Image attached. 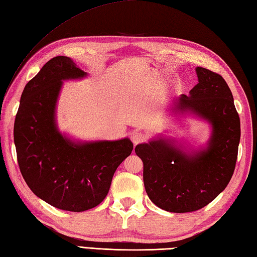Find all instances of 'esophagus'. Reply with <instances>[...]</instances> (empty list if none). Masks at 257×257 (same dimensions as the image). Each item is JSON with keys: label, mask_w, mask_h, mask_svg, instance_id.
<instances>
[{"label": "esophagus", "mask_w": 257, "mask_h": 257, "mask_svg": "<svg viewBox=\"0 0 257 257\" xmlns=\"http://www.w3.org/2000/svg\"><path fill=\"white\" fill-rule=\"evenodd\" d=\"M147 139V135L144 132H135L132 135V142L134 143V145H138L140 143H144L145 140Z\"/></svg>", "instance_id": "obj_1"}]
</instances>
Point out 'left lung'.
I'll use <instances>...</instances> for the list:
<instances>
[{"mask_svg":"<svg viewBox=\"0 0 257 257\" xmlns=\"http://www.w3.org/2000/svg\"><path fill=\"white\" fill-rule=\"evenodd\" d=\"M198 83L174 101L175 113H193L212 124L207 147L184 150L159 137L137 145L144 163V184L150 200L172 213L195 212L217 197L234 174L240 121L233 94L222 75L196 68Z\"/></svg>","mask_w":257,"mask_h":257,"instance_id":"left-lung-1","label":"left lung"}]
</instances>
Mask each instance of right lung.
<instances>
[{
  "mask_svg": "<svg viewBox=\"0 0 257 257\" xmlns=\"http://www.w3.org/2000/svg\"><path fill=\"white\" fill-rule=\"evenodd\" d=\"M87 72L55 57L25 85L14 122V144L30 189L55 208L84 212L107 196L118 166L132 154L129 138L73 142L59 132L55 107L62 82Z\"/></svg>",
  "mask_w": 257,
  "mask_h": 257,
  "instance_id": "add662e5",
  "label": "right lung"
}]
</instances>
